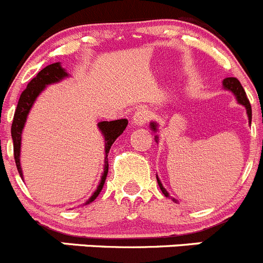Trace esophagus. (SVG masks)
<instances>
[{"label": "esophagus", "instance_id": "34e87169", "mask_svg": "<svg viewBox=\"0 0 263 263\" xmlns=\"http://www.w3.org/2000/svg\"><path fill=\"white\" fill-rule=\"evenodd\" d=\"M149 119H151V112L146 109H139L135 112L134 117H132V123H134L135 126L141 127L145 126L149 122Z\"/></svg>", "mask_w": 263, "mask_h": 263}]
</instances>
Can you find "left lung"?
<instances>
[{
	"label": "left lung",
	"instance_id": "8db88e82",
	"mask_svg": "<svg viewBox=\"0 0 263 263\" xmlns=\"http://www.w3.org/2000/svg\"><path fill=\"white\" fill-rule=\"evenodd\" d=\"M223 87H224V89L230 90V92H232L235 95V97H236L237 102L239 104H241L242 106L247 109V114H248V119H249V124L252 123V106H250V102L249 100H248L247 97V93H245L244 88H242V85L240 84L239 80L236 79V78H226L224 80H223ZM157 127H158V124L156 123V122H152L151 123V128L153 129L154 132H157ZM158 137L156 136V141ZM157 181H158V185L159 188H161L162 193L166 196V197H170V195L167 193V191H166V188H163V185H162L161 180L158 179V175H157ZM174 201H175V198H173Z\"/></svg>",
	"mask_w": 263,
	"mask_h": 263
}]
</instances>
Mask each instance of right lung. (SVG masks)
I'll use <instances>...</instances> for the list:
<instances>
[{
	"label": "right lung",
	"instance_id": "right-lung-1",
	"mask_svg": "<svg viewBox=\"0 0 263 263\" xmlns=\"http://www.w3.org/2000/svg\"><path fill=\"white\" fill-rule=\"evenodd\" d=\"M68 73L66 72L65 68L61 66L60 62L51 63V65L44 67L37 75L28 83L26 89L22 92L21 97H19L18 106H16L15 114H14L13 124H11V137H13L14 143V159H15L16 168L19 171V175L23 179V173H22L21 167V145H22V131L24 128V124H26L27 115H28L29 110H31L32 105L36 101L37 96L43 92L46 88V85L53 84V83H58L62 79L67 78ZM127 124H128V120L127 119H118V120H111V122H100L97 124L101 134L105 137V167H104V174L101 176V181L98 184L97 190L95 191L92 196L89 197V200L85 202V205L92 201H95L97 198V196L101 192L102 187H104L105 180H106L107 171H109V163H107V153H109L110 148H111L112 143L117 140L118 136L123 134V131L126 129Z\"/></svg>",
	"mask_w": 263,
	"mask_h": 263
}]
</instances>
